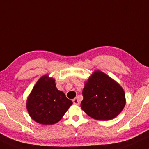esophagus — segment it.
<instances>
[{
	"label": "esophagus",
	"instance_id": "esophagus-1",
	"mask_svg": "<svg viewBox=\"0 0 149 149\" xmlns=\"http://www.w3.org/2000/svg\"><path fill=\"white\" fill-rule=\"evenodd\" d=\"M72 102H73V103H74V104H75V105H79V102L77 98L74 99V100H72Z\"/></svg>",
	"mask_w": 149,
	"mask_h": 149
}]
</instances>
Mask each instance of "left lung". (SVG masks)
<instances>
[{
    "instance_id": "8db88e82",
    "label": "left lung",
    "mask_w": 149,
    "mask_h": 149,
    "mask_svg": "<svg viewBox=\"0 0 149 149\" xmlns=\"http://www.w3.org/2000/svg\"><path fill=\"white\" fill-rule=\"evenodd\" d=\"M82 110L97 120H110L122 112L125 93L117 82L101 71H95L85 84Z\"/></svg>"
}]
</instances>
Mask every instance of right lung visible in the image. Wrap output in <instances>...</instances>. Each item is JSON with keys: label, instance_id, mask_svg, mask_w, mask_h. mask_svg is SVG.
<instances>
[{"label": "right lung", "instance_id": "add662e5", "mask_svg": "<svg viewBox=\"0 0 149 149\" xmlns=\"http://www.w3.org/2000/svg\"><path fill=\"white\" fill-rule=\"evenodd\" d=\"M72 104V101L56 88L54 79L45 75L33 88L27 101V109L35 122L51 125L60 121Z\"/></svg>", "mask_w": 149, "mask_h": 149}]
</instances>
